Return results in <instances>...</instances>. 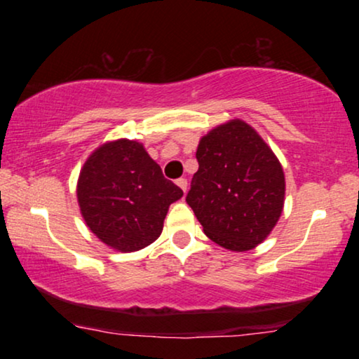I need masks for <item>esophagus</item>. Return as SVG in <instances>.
Wrapping results in <instances>:
<instances>
[{
    "label": "esophagus",
    "mask_w": 359,
    "mask_h": 359,
    "mask_svg": "<svg viewBox=\"0 0 359 359\" xmlns=\"http://www.w3.org/2000/svg\"><path fill=\"white\" fill-rule=\"evenodd\" d=\"M176 184H178L181 189H183V193H186V189H188V180H186V178H178V180H176Z\"/></svg>",
    "instance_id": "obj_1"
}]
</instances>
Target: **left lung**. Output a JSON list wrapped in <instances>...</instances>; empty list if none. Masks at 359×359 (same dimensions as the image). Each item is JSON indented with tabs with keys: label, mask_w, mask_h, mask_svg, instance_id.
<instances>
[{
	"label": "left lung",
	"mask_w": 359,
	"mask_h": 359,
	"mask_svg": "<svg viewBox=\"0 0 359 359\" xmlns=\"http://www.w3.org/2000/svg\"><path fill=\"white\" fill-rule=\"evenodd\" d=\"M186 203L220 247L247 252L268 237L284 204V173L271 149L243 121L210 130Z\"/></svg>",
	"instance_id": "obj_1"
}]
</instances>
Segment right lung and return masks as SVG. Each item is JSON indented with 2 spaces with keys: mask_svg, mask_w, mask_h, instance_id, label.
<instances>
[{
  "mask_svg": "<svg viewBox=\"0 0 359 359\" xmlns=\"http://www.w3.org/2000/svg\"><path fill=\"white\" fill-rule=\"evenodd\" d=\"M78 203L97 238L121 252H137L160 237L171 203L183 196L134 140L97 149L78 180Z\"/></svg>",
  "mask_w": 359,
  "mask_h": 359,
  "instance_id": "add662e5",
  "label": "right lung"
}]
</instances>
